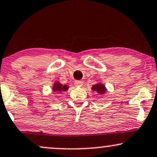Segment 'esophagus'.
I'll return each instance as SVG.
<instances>
[{"label":"esophagus","mask_w":157,"mask_h":157,"mask_svg":"<svg viewBox=\"0 0 157 157\" xmlns=\"http://www.w3.org/2000/svg\"><path fill=\"white\" fill-rule=\"evenodd\" d=\"M75 85L76 86H79V87H81L82 86V85H83V82L81 80H76L75 82Z\"/></svg>","instance_id":"esophagus-1"}]
</instances>
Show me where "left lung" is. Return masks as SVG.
Here are the masks:
<instances>
[{
    "label": "left lung",
    "instance_id": "1",
    "mask_svg": "<svg viewBox=\"0 0 157 157\" xmlns=\"http://www.w3.org/2000/svg\"><path fill=\"white\" fill-rule=\"evenodd\" d=\"M92 90L97 92L98 94H104L106 91V88H105L104 85L98 83L93 86V87H92Z\"/></svg>",
    "mask_w": 157,
    "mask_h": 157
}]
</instances>
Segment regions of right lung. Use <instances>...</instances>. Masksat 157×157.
Returning a JSON list of instances; mask_svg holds the SVG:
<instances>
[{"label":"right lung","instance_id":"add662e5","mask_svg":"<svg viewBox=\"0 0 157 157\" xmlns=\"http://www.w3.org/2000/svg\"><path fill=\"white\" fill-rule=\"evenodd\" d=\"M68 88H69V87L67 86H62L61 84L57 82L54 84L52 90H53L54 92H61V91H65V90H68Z\"/></svg>","mask_w":157,"mask_h":157}]
</instances>
